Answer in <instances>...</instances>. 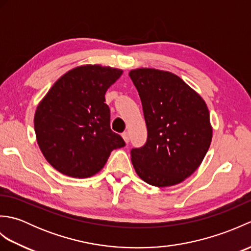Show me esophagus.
I'll return each mask as SVG.
<instances>
[{
  "label": "esophagus",
  "mask_w": 251,
  "mask_h": 251,
  "mask_svg": "<svg viewBox=\"0 0 251 251\" xmlns=\"http://www.w3.org/2000/svg\"><path fill=\"white\" fill-rule=\"evenodd\" d=\"M122 137H123V139L125 140L126 143L129 142V132H128V131H124V132H123Z\"/></svg>",
  "instance_id": "34e87169"
}]
</instances>
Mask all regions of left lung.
<instances>
[{
    "instance_id": "obj_1",
    "label": "left lung",
    "mask_w": 251,
    "mask_h": 251,
    "mask_svg": "<svg viewBox=\"0 0 251 251\" xmlns=\"http://www.w3.org/2000/svg\"><path fill=\"white\" fill-rule=\"evenodd\" d=\"M129 76L148 128L146 145L130 152L136 173L158 188L182 182L200 167L211 142L205 100L172 72L139 68Z\"/></svg>"
}]
</instances>
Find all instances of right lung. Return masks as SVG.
I'll return each mask as SVG.
<instances>
[{"label": "right lung", "instance_id": "obj_1", "mask_svg": "<svg viewBox=\"0 0 251 251\" xmlns=\"http://www.w3.org/2000/svg\"><path fill=\"white\" fill-rule=\"evenodd\" d=\"M123 70L76 67L58 78L34 114L36 141L46 161L62 175L88 178L103 168L123 138L110 128L106 90Z\"/></svg>", "mask_w": 251, "mask_h": 251}]
</instances>
